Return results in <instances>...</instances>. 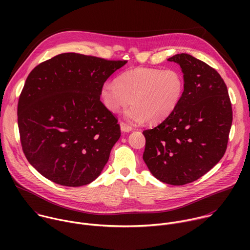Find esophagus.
I'll list each match as a JSON object with an SVG mask.
<instances>
[{
  "label": "esophagus",
  "instance_id": "obj_1",
  "mask_svg": "<svg viewBox=\"0 0 250 250\" xmlns=\"http://www.w3.org/2000/svg\"><path fill=\"white\" fill-rule=\"evenodd\" d=\"M120 125H121V130H122L123 132H129V131H131V129H132L131 126L127 125L125 124V123H121Z\"/></svg>",
  "mask_w": 250,
  "mask_h": 250
}]
</instances>
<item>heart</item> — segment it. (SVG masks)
<instances>
[{"mask_svg":"<svg viewBox=\"0 0 250 250\" xmlns=\"http://www.w3.org/2000/svg\"><path fill=\"white\" fill-rule=\"evenodd\" d=\"M185 90L183 75L177 70L135 68L101 86L104 106L117 114L132 103L125 118L133 124L150 125L166 121L179 106Z\"/></svg>","mask_w":250,"mask_h":250,"instance_id":"1","label":"heart"}]
</instances>
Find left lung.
Instances as JSON below:
<instances>
[{
	"label": "left lung",
	"mask_w": 250,
	"mask_h": 250,
	"mask_svg": "<svg viewBox=\"0 0 250 250\" xmlns=\"http://www.w3.org/2000/svg\"><path fill=\"white\" fill-rule=\"evenodd\" d=\"M185 81L182 101L166 121L144 131V160L163 183L196 181L224 156L232 123L226 83L217 71L194 56L176 54Z\"/></svg>",
	"instance_id": "8db88e82"
}]
</instances>
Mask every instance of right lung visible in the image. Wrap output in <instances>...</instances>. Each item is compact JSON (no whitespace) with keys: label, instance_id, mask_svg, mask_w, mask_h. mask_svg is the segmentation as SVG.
<instances>
[{"label":"right lung","instance_id":"add662e5","mask_svg":"<svg viewBox=\"0 0 250 250\" xmlns=\"http://www.w3.org/2000/svg\"><path fill=\"white\" fill-rule=\"evenodd\" d=\"M125 63L69 52L29 73L18 104L21 142L28 162L48 180L80 187L103 171L121 128L100 90Z\"/></svg>","mask_w":250,"mask_h":250}]
</instances>
